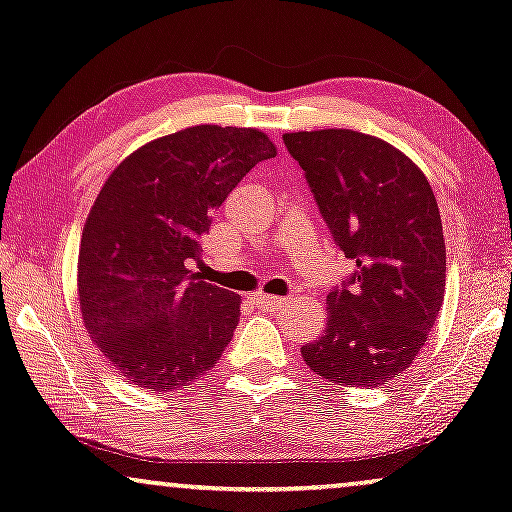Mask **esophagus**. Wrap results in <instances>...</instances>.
Masks as SVG:
<instances>
[{
    "label": "esophagus",
    "mask_w": 512,
    "mask_h": 512,
    "mask_svg": "<svg viewBox=\"0 0 512 512\" xmlns=\"http://www.w3.org/2000/svg\"><path fill=\"white\" fill-rule=\"evenodd\" d=\"M250 299L255 304H260L262 309H278V306L285 304V297H274V295H264V292H255L250 295Z\"/></svg>",
    "instance_id": "1"
}]
</instances>
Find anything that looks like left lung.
<instances>
[{"instance_id": "left-lung-1", "label": "left lung", "mask_w": 512, "mask_h": 512, "mask_svg": "<svg viewBox=\"0 0 512 512\" xmlns=\"http://www.w3.org/2000/svg\"><path fill=\"white\" fill-rule=\"evenodd\" d=\"M339 248L356 262L327 295L323 335L302 346L318 377L381 386L419 356L445 299L447 252L426 175L386 140L351 128L283 135Z\"/></svg>"}]
</instances>
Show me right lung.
Here are the masks:
<instances>
[{"mask_svg": "<svg viewBox=\"0 0 512 512\" xmlns=\"http://www.w3.org/2000/svg\"><path fill=\"white\" fill-rule=\"evenodd\" d=\"M267 133L192 126L128 154L81 231L77 288L88 335L131 384L175 391L220 360L241 297L192 274L213 213L250 168L274 159Z\"/></svg>", "mask_w": 512, "mask_h": 512, "instance_id": "obj_1", "label": "right lung"}]
</instances>
